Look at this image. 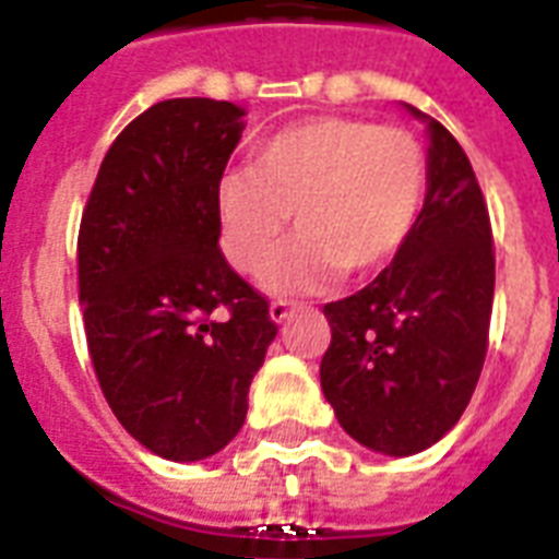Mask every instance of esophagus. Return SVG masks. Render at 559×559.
<instances>
[{
	"instance_id": "34e87169",
	"label": "esophagus",
	"mask_w": 559,
	"mask_h": 559,
	"mask_svg": "<svg viewBox=\"0 0 559 559\" xmlns=\"http://www.w3.org/2000/svg\"><path fill=\"white\" fill-rule=\"evenodd\" d=\"M293 301H287V298H275V301H272L270 305V319L275 324H281V322H287L289 319V313H293Z\"/></svg>"
}]
</instances>
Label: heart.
<instances>
[{"instance_id":"1","label":"heart","mask_w":559,"mask_h":559,"mask_svg":"<svg viewBox=\"0 0 559 559\" xmlns=\"http://www.w3.org/2000/svg\"><path fill=\"white\" fill-rule=\"evenodd\" d=\"M424 144L403 127L319 116L270 135L249 170L219 179L223 249L258 275L278 249L287 219L298 235L272 263V293L316 289L342 270L368 275L406 246L426 200Z\"/></svg>"}]
</instances>
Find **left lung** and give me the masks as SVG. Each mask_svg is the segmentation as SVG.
I'll return each mask as SVG.
<instances>
[{
  "instance_id": "obj_1",
  "label": "left lung",
  "mask_w": 559,
  "mask_h": 559,
  "mask_svg": "<svg viewBox=\"0 0 559 559\" xmlns=\"http://www.w3.org/2000/svg\"><path fill=\"white\" fill-rule=\"evenodd\" d=\"M408 112L429 130L424 211L366 289L324 305L319 368L342 429L382 455H415L459 424L493 313V231L473 165L441 121Z\"/></svg>"
}]
</instances>
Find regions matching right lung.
Returning <instances> with one entry per match:
<instances>
[{"label": "right lung", "mask_w": 559, "mask_h": 559, "mask_svg": "<svg viewBox=\"0 0 559 559\" xmlns=\"http://www.w3.org/2000/svg\"><path fill=\"white\" fill-rule=\"evenodd\" d=\"M228 100L170 98L118 133L78 235L86 345L112 415L168 461H200L246 420L278 333L219 252L217 188L243 133Z\"/></svg>", "instance_id": "right-lung-1"}]
</instances>
